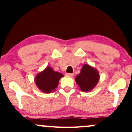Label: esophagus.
I'll return each mask as SVG.
<instances>
[{"instance_id":"1","label":"esophagus","mask_w":132,"mask_h":132,"mask_svg":"<svg viewBox=\"0 0 132 132\" xmlns=\"http://www.w3.org/2000/svg\"><path fill=\"white\" fill-rule=\"evenodd\" d=\"M66 76H70V77H72V76L74 75L73 73H70V72H67V73L65 74Z\"/></svg>"}]
</instances>
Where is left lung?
Instances as JSON below:
<instances>
[{
    "label": "left lung",
    "mask_w": 132,
    "mask_h": 132,
    "mask_svg": "<svg viewBox=\"0 0 132 132\" xmlns=\"http://www.w3.org/2000/svg\"><path fill=\"white\" fill-rule=\"evenodd\" d=\"M99 79V75L98 71L88 64H85L80 73L76 76L75 80L81 90L89 92L95 87Z\"/></svg>",
    "instance_id": "8db88e82"
}]
</instances>
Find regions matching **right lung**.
<instances>
[{
	"label": "right lung",
	"mask_w": 132,
	"mask_h": 132,
	"mask_svg": "<svg viewBox=\"0 0 132 132\" xmlns=\"http://www.w3.org/2000/svg\"><path fill=\"white\" fill-rule=\"evenodd\" d=\"M63 76L61 73L54 71L51 67H47L36 76V84L41 91L49 93L55 90L58 86L59 80Z\"/></svg>",
	"instance_id": "right-lung-1"
}]
</instances>
